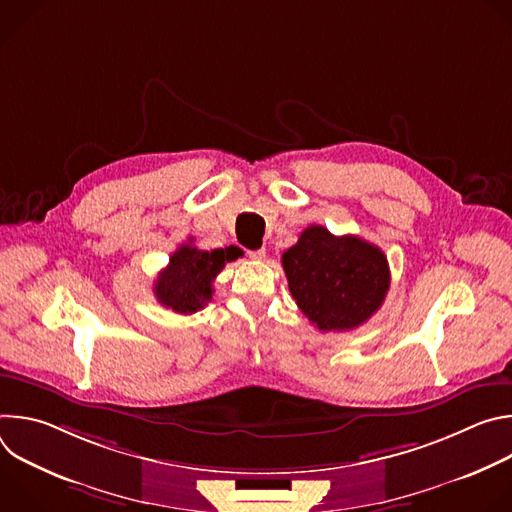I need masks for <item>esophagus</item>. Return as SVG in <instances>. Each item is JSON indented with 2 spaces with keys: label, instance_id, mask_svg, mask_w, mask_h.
<instances>
[{
  "label": "esophagus",
  "instance_id": "obj_1",
  "mask_svg": "<svg viewBox=\"0 0 512 512\" xmlns=\"http://www.w3.org/2000/svg\"><path fill=\"white\" fill-rule=\"evenodd\" d=\"M249 257H251V259H255V261H261V259H265V247H261V249H255V251H249Z\"/></svg>",
  "mask_w": 512,
  "mask_h": 512
}]
</instances>
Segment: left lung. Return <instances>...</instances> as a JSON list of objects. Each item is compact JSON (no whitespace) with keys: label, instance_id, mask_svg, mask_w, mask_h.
<instances>
[{"label":"left lung","instance_id":"left-lung-1","mask_svg":"<svg viewBox=\"0 0 512 512\" xmlns=\"http://www.w3.org/2000/svg\"><path fill=\"white\" fill-rule=\"evenodd\" d=\"M298 308L322 332H346L367 322L385 302L391 273L385 253L360 237H336L308 227L281 255Z\"/></svg>","mask_w":512,"mask_h":512}]
</instances>
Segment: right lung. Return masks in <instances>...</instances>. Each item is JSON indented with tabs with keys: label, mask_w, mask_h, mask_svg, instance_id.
Returning a JSON list of instances; mask_svg holds the SVG:
<instances>
[{
	"label": "right lung",
	"mask_w": 512,
	"mask_h": 512,
	"mask_svg": "<svg viewBox=\"0 0 512 512\" xmlns=\"http://www.w3.org/2000/svg\"><path fill=\"white\" fill-rule=\"evenodd\" d=\"M239 255L241 249L233 245L214 251H200L192 241L180 245L154 283L158 302L178 314L202 310L212 300L214 277Z\"/></svg>",
	"instance_id": "add662e5"
}]
</instances>
